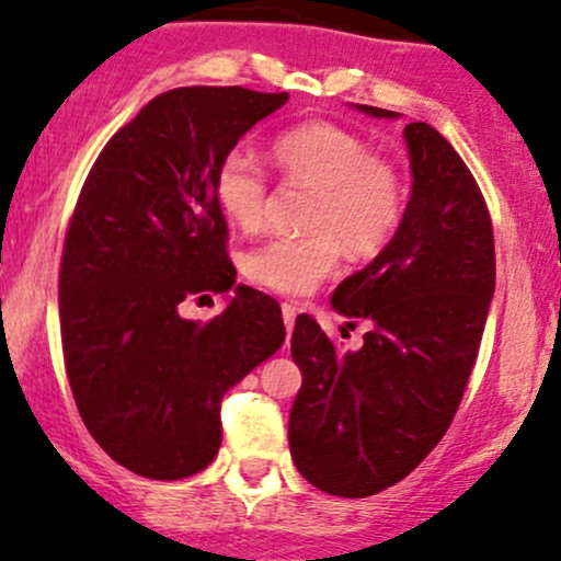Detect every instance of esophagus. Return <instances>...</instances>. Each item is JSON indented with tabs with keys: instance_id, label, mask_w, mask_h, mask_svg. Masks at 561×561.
I'll use <instances>...</instances> for the list:
<instances>
[{
	"instance_id": "1",
	"label": "esophagus",
	"mask_w": 561,
	"mask_h": 561,
	"mask_svg": "<svg viewBox=\"0 0 561 561\" xmlns=\"http://www.w3.org/2000/svg\"><path fill=\"white\" fill-rule=\"evenodd\" d=\"M295 317H298V311H295L293 302H282V319H285V330H287V340L289 334H293V327H295Z\"/></svg>"
}]
</instances>
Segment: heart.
I'll return each instance as SVG.
<instances>
[{"instance_id":"1","label":"heart","mask_w":561,"mask_h":561,"mask_svg":"<svg viewBox=\"0 0 561 561\" xmlns=\"http://www.w3.org/2000/svg\"><path fill=\"white\" fill-rule=\"evenodd\" d=\"M274 163L287 184L313 190L308 237H276L244 259V274L279 295H306L337 268L343 248L353 259L377 255L405 214V184L369 141L330 121H308L279 134ZM218 208L234 227L255 231L266 218V173L244 150H229L214 173Z\"/></svg>"}]
</instances>
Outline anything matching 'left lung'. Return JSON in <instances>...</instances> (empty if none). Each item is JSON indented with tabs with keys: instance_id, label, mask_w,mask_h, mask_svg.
Here are the masks:
<instances>
[{
	"instance_id": "left-lung-1",
	"label": "left lung",
	"mask_w": 561,
	"mask_h": 561,
	"mask_svg": "<svg viewBox=\"0 0 561 561\" xmlns=\"http://www.w3.org/2000/svg\"><path fill=\"white\" fill-rule=\"evenodd\" d=\"M403 141L411 197L401 227L332 293L334 311L371 324L364 345L340 353L311 317H298L289 343L302 371L289 411L293 461L319 491L345 499L396 485L440 443L495 289L491 216L465 160L422 121L403 128Z\"/></svg>"
}]
</instances>
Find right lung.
I'll use <instances>...</instances> for the list:
<instances>
[{"instance_id":"1","label":"right lung","mask_w":561,"mask_h":561,"mask_svg":"<svg viewBox=\"0 0 561 561\" xmlns=\"http://www.w3.org/2000/svg\"><path fill=\"white\" fill-rule=\"evenodd\" d=\"M287 100L171 89L107 141L83 182L60 266L62 356L87 430L141 478L208 467L221 398L285 343L276 300L237 285L214 173ZM229 288L228 308L205 325L178 313L186 297Z\"/></svg>"}]
</instances>
